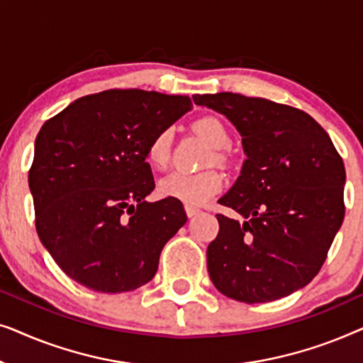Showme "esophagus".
Listing matches in <instances>:
<instances>
[{
	"instance_id": "esophagus-1",
	"label": "esophagus",
	"mask_w": 363,
	"mask_h": 363,
	"mask_svg": "<svg viewBox=\"0 0 363 363\" xmlns=\"http://www.w3.org/2000/svg\"><path fill=\"white\" fill-rule=\"evenodd\" d=\"M185 211H186V216H188V218L196 216L198 213H200V210H198L196 206H191V205H186V206H185Z\"/></svg>"
}]
</instances>
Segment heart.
Instances as JSON below:
<instances>
[{
    "label": "heart",
    "mask_w": 363,
    "mask_h": 363,
    "mask_svg": "<svg viewBox=\"0 0 363 363\" xmlns=\"http://www.w3.org/2000/svg\"><path fill=\"white\" fill-rule=\"evenodd\" d=\"M193 130L201 135L216 150H223L231 145V135L220 118L213 116H205L193 122ZM172 128H162L155 133L147 147V162L157 170H163L170 163L172 158ZM213 160L216 163H226V155L223 152H216ZM225 180L223 175L216 170H206L200 173L173 172L165 178H162L158 191L162 196L173 198V200L183 201L186 205H203L216 193L221 191Z\"/></svg>",
    "instance_id": "b5f03b06"
}]
</instances>
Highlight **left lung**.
I'll return each instance as SVG.
<instances>
[{
  "instance_id": "obj_1",
  "label": "left lung",
  "mask_w": 363,
  "mask_h": 363,
  "mask_svg": "<svg viewBox=\"0 0 363 363\" xmlns=\"http://www.w3.org/2000/svg\"><path fill=\"white\" fill-rule=\"evenodd\" d=\"M223 113L242 137L246 162L220 205L242 221L216 215L208 245L213 284L256 304L286 297L314 279L345 215V167L329 133L299 108L220 92L193 96Z\"/></svg>"
}]
</instances>
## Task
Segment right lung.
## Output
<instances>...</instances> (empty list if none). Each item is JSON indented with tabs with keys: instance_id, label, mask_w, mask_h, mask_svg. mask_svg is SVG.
Here are the masks:
<instances>
[{
	"instance_id": "right-lung-1",
	"label": "right lung",
	"mask_w": 363,
	"mask_h": 363,
	"mask_svg": "<svg viewBox=\"0 0 363 363\" xmlns=\"http://www.w3.org/2000/svg\"><path fill=\"white\" fill-rule=\"evenodd\" d=\"M188 96L108 89L44 122L29 168L36 231L57 266L106 294L155 276L165 242L186 223L182 201L148 203L155 133L191 111Z\"/></svg>"
}]
</instances>
